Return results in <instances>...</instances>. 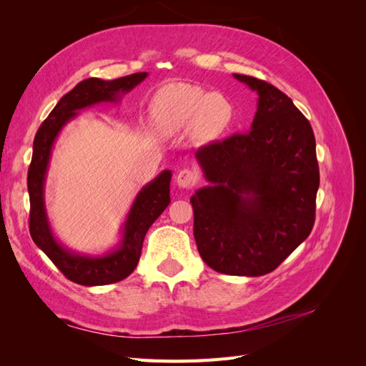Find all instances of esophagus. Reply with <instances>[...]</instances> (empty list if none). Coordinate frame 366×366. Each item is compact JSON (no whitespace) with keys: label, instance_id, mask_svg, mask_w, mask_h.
<instances>
[{"label":"esophagus","instance_id":"obj_1","mask_svg":"<svg viewBox=\"0 0 366 366\" xmlns=\"http://www.w3.org/2000/svg\"><path fill=\"white\" fill-rule=\"evenodd\" d=\"M198 180L197 174L192 171V169H182L179 174H177V184H179V187H182V189H187V187H192Z\"/></svg>","mask_w":366,"mask_h":366}]
</instances>
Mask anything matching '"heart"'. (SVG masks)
<instances>
[{"label":"heart","instance_id":"1","mask_svg":"<svg viewBox=\"0 0 366 366\" xmlns=\"http://www.w3.org/2000/svg\"><path fill=\"white\" fill-rule=\"evenodd\" d=\"M232 113V104L223 94L183 84L164 88L154 105L157 124L168 134L179 132L198 120H204L206 127L212 131H219L230 124Z\"/></svg>","mask_w":366,"mask_h":366}]
</instances>
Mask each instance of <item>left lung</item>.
<instances>
[{
  "instance_id": "8db88e82",
  "label": "left lung",
  "mask_w": 366,
  "mask_h": 366,
  "mask_svg": "<svg viewBox=\"0 0 366 366\" xmlns=\"http://www.w3.org/2000/svg\"><path fill=\"white\" fill-rule=\"evenodd\" d=\"M234 77L258 93V108L247 132L195 152L209 186L191 197L194 237L210 269L262 276L313 229L316 140L289 96L257 77Z\"/></svg>"
}]
</instances>
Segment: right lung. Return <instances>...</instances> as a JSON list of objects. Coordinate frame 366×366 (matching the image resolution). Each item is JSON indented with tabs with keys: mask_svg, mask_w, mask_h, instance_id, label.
Returning a JSON list of instances; mask_svg holds the SVG:
<instances>
[{
	"mask_svg": "<svg viewBox=\"0 0 366 366\" xmlns=\"http://www.w3.org/2000/svg\"><path fill=\"white\" fill-rule=\"evenodd\" d=\"M147 76L148 73L143 71L119 77L114 81L90 77L79 82L71 92L61 97L49 117L42 122L33 140V156L27 174L30 235L35 244L64 273L65 278L76 284L86 287L107 285L125 280L134 272L148 229L171 203L169 183L172 174L164 169L152 182L142 187L136 200L132 202L125 223L120 227L122 239L116 249L104 254L77 253L65 247L53 235L47 217L44 184H46L53 145L62 128L79 114L81 109L102 102H120L122 96L145 81Z\"/></svg>",
	"mask_w": 366,
	"mask_h": 366,
	"instance_id": "obj_1",
	"label": "right lung"
}]
</instances>
